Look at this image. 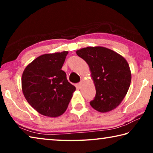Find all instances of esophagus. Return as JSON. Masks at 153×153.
Wrapping results in <instances>:
<instances>
[{
	"mask_svg": "<svg viewBox=\"0 0 153 153\" xmlns=\"http://www.w3.org/2000/svg\"><path fill=\"white\" fill-rule=\"evenodd\" d=\"M81 86H82V82H79V83H77V84H76V88H80V87H81Z\"/></svg>",
	"mask_w": 153,
	"mask_h": 153,
	"instance_id": "34e87169",
	"label": "esophagus"
}]
</instances>
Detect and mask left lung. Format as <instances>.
<instances>
[{"mask_svg":"<svg viewBox=\"0 0 153 153\" xmlns=\"http://www.w3.org/2000/svg\"><path fill=\"white\" fill-rule=\"evenodd\" d=\"M77 55L89 65L96 96L90 105L106 113L119 106L130 86L131 74L128 62L116 52L102 46L84 48Z\"/></svg>","mask_w":153,"mask_h":153,"instance_id":"8db88e82","label":"left lung"}]
</instances>
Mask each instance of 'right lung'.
I'll return each mask as SVG.
<instances>
[{
	"mask_svg": "<svg viewBox=\"0 0 153 153\" xmlns=\"http://www.w3.org/2000/svg\"><path fill=\"white\" fill-rule=\"evenodd\" d=\"M67 51L45 54L25 67L22 77L24 95L28 103L41 115L51 117L66 111L76 87L61 69Z\"/></svg>",
	"mask_w": 153,
	"mask_h": 153,
	"instance_id": "1",
	"label": "right lung"
}]
</instances>
